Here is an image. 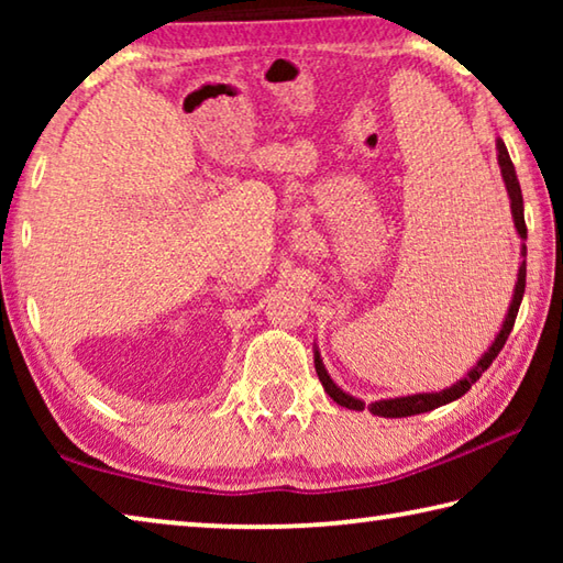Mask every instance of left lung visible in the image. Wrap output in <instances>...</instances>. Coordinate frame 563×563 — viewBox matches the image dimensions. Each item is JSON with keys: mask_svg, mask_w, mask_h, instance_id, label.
Returning <instances> with one entry per match:
<instances>
[{"mask_svg": "<svg viewBox=\"0 0 563 563\" xmlns=\"http://www.w3.org/2000/svg\"><path fill=\"white\" fill-rule=\"evenodd\" d=\"M497 151H499V168H501V178H504V186H507V194H509V201H511V216H514V225H517V233L521 238H527V223H523V198H521V186H519V178H517V170H514V164L509 158V151L504 146V141H497ZM521 268H519V278H517V288H514V298L509 305V312H507V320H504V325L499 330V335L494 338L492 347L484 352V357L476 362V365L466 373L464 379L460 383L442 389V393H424V395H409V397H395V399H379V402L367 405V409L377 417H412V415H422V412H430L434 407H442L446 402H454V399H460L466 389H470L476 379L482 377L484 369H489V365L494 362V357L499 355L501 347L507 345V338L514 328V320H517V312H519V305L523 298V288H527V245H521ZM316 373L320 377L322 387H325V393L335 399L340 407H347V409H365V402L362 399H355L347 393H342V389L332 383L330 375L325 373V365H322V360L316 350Z\"/></svg>", "mask_w": 563, "mask_h": 563, "instance_id": "8db88e82", "label": "left lung"}]
</instances>
